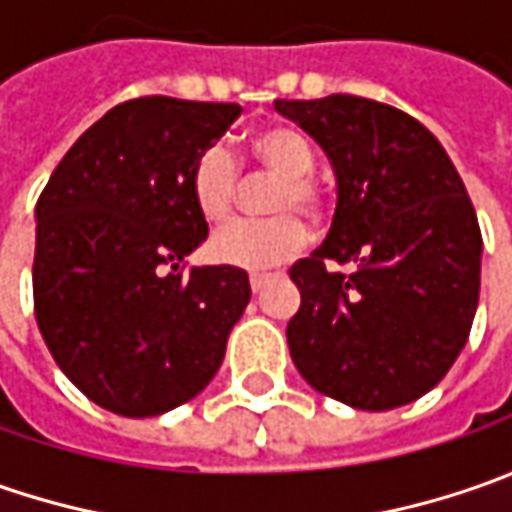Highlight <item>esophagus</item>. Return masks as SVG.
Returning a JSON list of instances; mask_svg holds the SVG:
<instances>
[{
	"label": "esophagus",
	"instance_id": "esophagus-1",
	"mask_svg": "<svg viewBox=\"0 0 512 512\" xmlns=\"http://www.w3.org/2000/svg\"><path fill=\"white\" fill-rule=\"evenodd\" d=\"M270 279H273V273H250V287H253V293H262Z\"/></svg>",
	"mask_w": 512,
	"mask_h": 512
}]
</instances>
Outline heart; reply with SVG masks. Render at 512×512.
Returning <instances> with one entry per match:
<instances>
[{
    "instance_id": "1",
    "label": "heart",
    "mask_w": 512,
    "mask_h": 512,
    "mask_svg": "<svg viewBox=\"0 0 512 512\" xmlns=\"http://www.w3.org/2000/svg\"><path fill=\"white\" fill-rule=\"evenodd\" d=\"M247 153L253 162L276 176V185L267 193L265 202L267 213L276 216L227 227L210 242V253L222 265L259 270L279 265L293 250L305 245L307 225L296 213L307 219H322L325 190L313 176V139L293 122H276L253 130L247 136ZM187 187L190 202L207 225H225L239 199V165L227 150H202L190 168Z\"/></svg>"
}]
</instances>
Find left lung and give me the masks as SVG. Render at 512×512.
I'll return each instance as SVG.
<instances>
[{"mask_svg": "<svg viewBox=\"0 0 512 512\" xmlns=\"http://www.w3.org/2000/svg\"><path fill=\"white\" fill-rule=\"evenodd\" d=\"M273 105L325 148L339 179L327 239L290 267L302 293L287 322L293 364L359 410L416 402L459 359L479 305L482 230L462 176L393 105L350 93Z\"/></svg>", "mask_w": 512, "mask_h": 512, "instance_id": "obj_1", "label": "left lung"}]
</instances>
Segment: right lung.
<instances>
[{"label": "right lung", "mask_w": 512, "mask_h": 512, "mask_svg": "<svg viewBox=\"0 0 512 512\" xmlns=\"http://www.w3.org/2000/svg\"><path fill=\"white\" fill-rule=\"evenodd\" d=\"M242 113L142 96L108 110L36 202L33 310L90 402L148 419L202 393L250 302L242 267H187L207 239L190 168Z\"/></svg>", "instance_id": "add662e5"}]
</instances>
